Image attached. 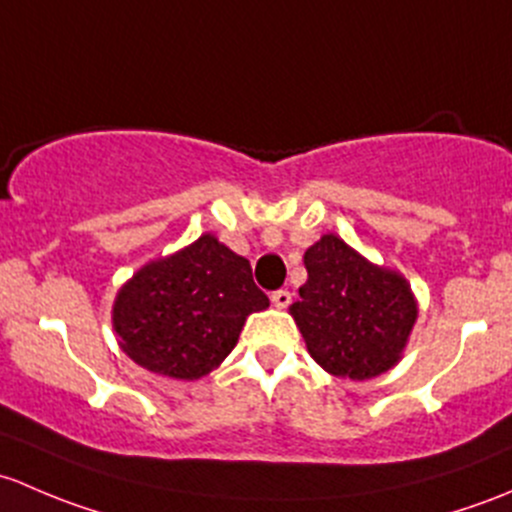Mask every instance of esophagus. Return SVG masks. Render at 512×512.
<instances>
[{"mask_svg": "<svg viewBox=\"0 0 512 512\" xmlns=\"http://www.w3.org/2000/svg\"><path fill=\"white\" fill-rule=\"evenodd\" d=\"M291 291H286V288H281V291H273L271 293V300H273V305H276V308H288V305H291Z\"/></svg>", "mask_w": 512, "mask_h": 512, "instance_id": "esophagus-1", "label": "esophagus"}]
</instances>
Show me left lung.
<instances>
[{
    "instance_id": "left-lung-1",
    "label": "left lung",
    "mask_w": 512,
    "mask_h": 512,
    "mask_svg": "<svg viewBox=\"0 0 512 512\" xmlns=\"http://www.w3.org/2000/svg\"><path fill=\"white\" fill-rule=\"evenodd\" d=\"M308 281L291 315L308 352L337 377L370 379L397 365L416 303L399 273L372 266L328 234L303 256Z\"/></svg>"
}]
</instances>
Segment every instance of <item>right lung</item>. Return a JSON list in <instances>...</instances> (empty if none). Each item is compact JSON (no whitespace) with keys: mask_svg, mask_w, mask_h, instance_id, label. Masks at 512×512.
I'll use <instances>...</instances> for the list:
<instances>
[{"mask_svg":"<svg viewBox=\"0 0 512 512\" xmlns=\"http://www.w3.org/2000/svg\"><path fill=\"white\" fill-rule=\"evenodd\" d=\"M268 308L244 256L204 234L179 254L147 263L113 308L120 347L145 370L197 379L234 350L244 320Z\"/></svg>","mask_w":512,"mask_h":512,"instance_id":"1","label":"right lung"}]
</instances>
